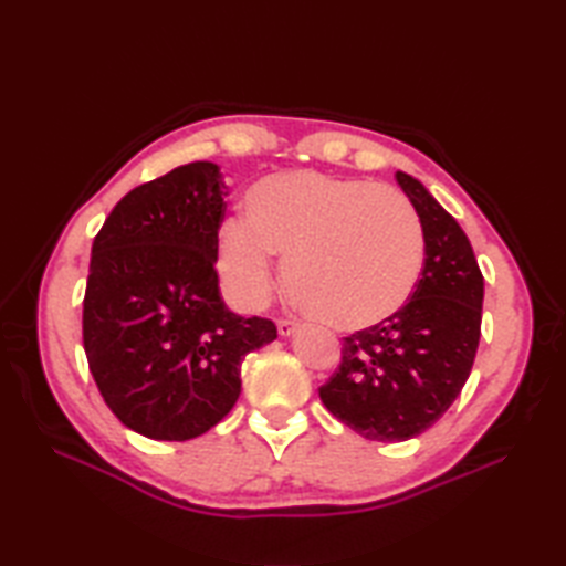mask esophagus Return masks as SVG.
<instances>
[{
  "label": "esophagus",
  "mask_w": 566,
  "mask_h": 566,
  "mask_svg": "<svg viewBox=\"0 0 566 566\" xmlns=\"http://www.w3.org/2000/svg\"><path fill=\"white\" fill-rule=\"evenodd\" d=\"M298 328H302V323H298V321H292V318L276 321V331H280L282 338H290V335H294Z\"/></svg>",
  "instance_id": "1"
}]
</instances>
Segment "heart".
<instances>
[{
  "instance_id": "heart-1",
  "label": "heart",
  "mask_w": 566,
  "mask_h": 566,
  "mask_svg": "<svg viewBox=\"0 0 566 566\" xmlns=\"http://www.w3.org/2000/svg\"><path fill=\"white\" fill-rule=\"evenodd\" d=\"M272 255L298 306L338 331H365L411 302L423 274L426 233L401 191L314 170L260 179L245 221L221 226L219 268L243 308L274 286Z\"/></svg>"
}]
</instances>
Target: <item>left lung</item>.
<instances>
[{"mask_svg":"<svg viewBox=\"0 0 566 566\" xmlns=\"http://www.w3.org/2000/svg\"><path fill=\"white\" fill-rule=\"evenodd\" d=\"M396 182L423 223V274L403 311L343 338L340 365L318 389L340 423L379 442L420 436L460 396L484 302V276L460 223L411 175L396 172Z\"/></svg>","mask_w":566,"mask_h":566,"instance_id":"8db88e82","label":"left lung"}]
</instances>
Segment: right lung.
<instances>
[{
  "instance_id": "obj_1",
  "label": "right lung",
  "mask_w": 566,
  "mask_h": 566,
  "mask_svg": "<svg viewBox=\"0 0 566 566\" xmlns=\"http://www.w3.org/2000/svg\"><path fill=\"white\" fill-rule=\"evenodd\" d=\"M221 167L189 163L130 189L92 243L84 353L112 413L153 440L211 430L240 396V365L276 338L219 292Z\"/></svg>"
}]
</instances>
